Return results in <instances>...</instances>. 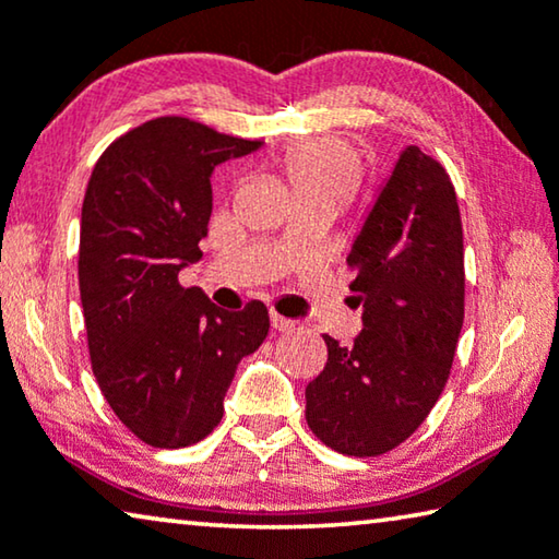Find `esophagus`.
Returning a JSON list of instances; mask_svg holds the SVG:
<instances>
[{
	"label": "esophagus",
	"mask_w": 559,
	"mask_h": 559,
	"mask_svg": "<svg viewBox=\"0 0 559 559\" xmlns=\"http://www.w3.org/2000/svg\"><path fill=\"white\" fill-rule=\"evenodd\" d=\"M271 325H273V331H278V333H286V331H294V321H288V318H283V316H278V313H271Z\"/></svg>",
	"instance_id": "34e87169"
}]
</instances>
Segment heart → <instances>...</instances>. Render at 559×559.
Wrapping results in <instances>:
<instances>
[{"label": "heart", "mask_w": 559, "mask_h": 559, "mask_svg": "<svg viewBox=\"0 0 559 559\" xmlns=\"http://www.w3.org/2000/svg\"><path fill=\"white\" fill-rule=\"evenodd\" d=\"M294 201H323L338 209L360 186V158L338 139H308L290 144L281 158Z\"/></svg>", "instance_id": "obj_1"}]
</instances>
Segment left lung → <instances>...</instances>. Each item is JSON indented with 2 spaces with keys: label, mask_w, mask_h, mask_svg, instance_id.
I'll return each mask as SVG.
<instances>
[{
  "label": "left lung",
  "mask_w": 559,
  "mask_h": 559,
  "mask_svg": "<svg viewBox=\"0 0 559 559\" xmlns=\"http://www.w3.org/2000/svg\"><path fill=\"white\" fill-rule=\"evenodd\" d=\"M362 331L323 335L328 362L306 388V420L335 453L373 457L428 418L465 318L463 224L445 166L407 146L348 253Z\"/></svg>",
  "instance_id": "8db88e82"
}]
</instances>
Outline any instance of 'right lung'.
<instances>
[{
	"instance_id": "right-lung-1",
	"label": "right lung",
	"mask_w": 559,
	"mask_h": 559,
	"mask_svg": "<svg viewBox=\"0 0 559 559\" xmlns=\"http://www.w3.org/2000/svg\"><path fill=\"white\" fill-rule=\"evenodd\" d=\"M259 146L158 117L109 144L88 179L79 236L88 358L106 403L146 445L206 438L224 418L236 366L269 335L261 300L228 313L179 283L203 255L211 174Z\"/></svg>"
}]
</instances>
